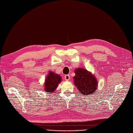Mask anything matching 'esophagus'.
Here are the masks:
<instances>
[{"label": "esophagus", "mask_w": 133, "mask_h": 133, "mask_svg": "<svg viewBox=\"0 0 133 133\" xmlns=\"http://www.w3.org/2000/svg\"><path fill=\"white\" fill-rule=\"evenodd\" d=\"M65 80H66V81L69 80V79H70V76L69 75H65Z\"/></svg>", "instance_id": "esophagus-1"}]
</instances>
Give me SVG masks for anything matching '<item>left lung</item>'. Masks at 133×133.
Returning a JSON list of instances; mask_svg holds the SVG:
<instances>
[{"instance_id":"obj_1","label":"left lung","mask_w":133,"mask_h":133,"mask_svg":"<svg viewBox=\"0 0 133 133\" xmlns=\"http://www.w3.org/2000/svg\"><path fill=\"white\" fill-rule=\"evenodd\" d=\"M73 77L75 85L79 91L84 96L94 93L97 88V80L90 72L84 68H78L75 71Z\"/></svg>"}]
</instances>
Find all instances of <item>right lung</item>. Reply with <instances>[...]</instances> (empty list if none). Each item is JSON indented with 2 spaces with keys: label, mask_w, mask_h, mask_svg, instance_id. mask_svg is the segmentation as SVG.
Here are the masks:
<instances>
[{
  "label": "right lung",
  "mask_w": 133,
  "mask_h": 133,
  "mask_svg": "<svg viewBox=\"0 0 133 133\" xmlns=\"http://www.w3.org/2000/svg\"><path fill=\"white\" fill-rule=\"evenodd\" d=\"M61 81V77L60 75L56 74L55 73L49 72V75L46 78L44 84V89L45 91L49 93L54 92L57 87V85Z\"/></svg>",
  "instance_id": "add662e5"
}]
</instances>
